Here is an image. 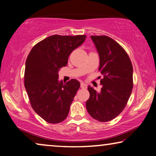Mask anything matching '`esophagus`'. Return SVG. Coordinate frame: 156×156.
<instances>
[{
	"label": "esophagus",
	"instance_id": "esophagus-1",
	"mask_svg": "<svg viewBox=\"0 0 156 156\" xmlns=\"http://www.w3.org/2000/svg\"><path fill=\"white\" fill-rule=\"evenodd\" d=\"M81 87H82V89H87V84H84V82H82V83H81Z\"/></svg>",
	"mask_w": 156,
	"mask_h": 156
}]
</instances>
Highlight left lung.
Masks as SVG:
<instances>
[{"label":"left lung","instance_id":"obj_1","mask_svg":"<svg viewBox=\"0 0 156 156\" xmlns=\"http://www.w3.org/2000/svg\"><path fill=\"white\" fill-rule=\"evenodd\" d=\"M99 56V70L104 76L101 91L88 87L87 112L96 120L109 121L120 114L133 89V67L126 51L108 36H91Z\"/></svg>","mask_w":156,"mask_h":156}]
</instances>
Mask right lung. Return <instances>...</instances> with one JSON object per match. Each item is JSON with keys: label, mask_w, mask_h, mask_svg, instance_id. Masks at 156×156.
Returning a JSON list of instances; mask_svg holds the SVG:
<instances>
[{"label": "right lung", "mask_w": 156, "mask_h": 156, "mask_svg": "<svg viewBox=\"0 0 156 156\" xmlns=\"http://www.w3.org/2000/svg\"><path fill=\"white\" fill-rule=\"evenodd\" d=\"M86 37L50 36L36 44L27 57L25 87L32 108L47 122L60 123L69 114L80 83L72 79L63 84L58 80V72L67 65L69 55Z\"/></svg>", "instance_id": "add662e5"}]
</instances>
